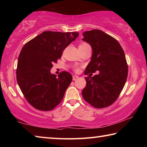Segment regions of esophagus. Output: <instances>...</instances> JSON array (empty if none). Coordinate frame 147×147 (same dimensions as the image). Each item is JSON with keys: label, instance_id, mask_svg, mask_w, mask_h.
<instances>
[{"label": "esophagus", "instance_id": "34e87169", "mask_svg": "<svg viewBox=\"0 0 147 147\" xmlns=\"http://www.w3.org/2000/svg\"><path fill=\"white\" fill-rule=\"evenodd\" d=\"M78 76H76V75H74L73 76V80H76L77 78H78Z\"/></svg>", "mask_w": 147, "mask_h": 147}]
</instances>
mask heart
<instances>
[{
	"instance_id": "1",
	"label": "heart",
	"mask_w": 147,
	"mask_h": 147,
	"mask_svg": "<svg viewBox=\"0 0 147 147\" xmlns=\"http://www.w3.org/2000/svg\"><path fill=\"white\" fill-rule=\"evenodd\" d=\"M88 45H89L88 43H82L80 44L79 47H86V46H88Z\"/></svg>"
}]
</instances>
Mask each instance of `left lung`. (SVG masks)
I'll return each mask as SVG.
<instances>
[{
  "instance_id": "obj_1",
  "label": "left lung",
  "mask_w": 147,
  "mask_h": 147,
  "mask_svg": "<svg viewBox=\"0 0 147 147\" xmlns=\"http://www.w3.org/2000/svg\"><path fill=\"white\" fill-rule=\"evenodd\" d=\"M82 40L91 46V61L84 74L86 86L82 94L87 102L96 108L112 104L118 98L128 76V65L121 45L113 37L100 30L83 33ZM99 73L93 77L91 73Z\"/></svg>"
}]
</instances>
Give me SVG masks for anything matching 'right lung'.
<instances>
[{
  "mask_svg": "<svg viewBox=\"0 0 147 147\" xmlns=\"http://www.w3.org/2000/svg\"><path fill=\"white\" fill-rule=\"evenodd\" d=\"M78 32L45 31L24 45L19 54L17 81L26 100L37 109L49 111L60 103L73 77L51 73L53 63L78 36Z\"/></svg>",
  "mask_w": 147,
  "mask_h": 147,
  "instance_id": "obj_1",
  "label": "right lung"
}]
</instances>
